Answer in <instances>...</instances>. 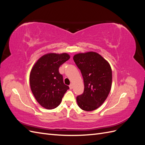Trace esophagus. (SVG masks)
<instances>
[{
	"label": "esophagus",
	"instance_id": "34e87169",
	"mask_svg": "<svg viewBox=\"0 0 145 145\" xmlns=\"http://www.w3.org/2000/svg\"><path fill=\"white\" fill-rule=\"evenodd\" d=\"M73 88V85H72V84H71L69 85V89H72Z\"/></svg>",
	"mask_w": 145,
	"mask_h": 145
}]
</instances>
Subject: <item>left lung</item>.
<instances>
[{"mask_svg":"<svg viewBox=\"0 0 145 145\" xmlns=\"http://www.w3.org/2000/svg\"><path fill=\"white\" fill-rule=\"evenodd\" d=\"M73 59L80 70L85 87L83 94L76 98L77 104L84 111L95 110L103 103L111 91V66L95 52L76 54Z\"/></svg>","mask_w":145,"mask_h":145,"instance_id":"8db88e82","label":"left lung"}]
</instances>
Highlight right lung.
Listing matches in <instances>:
<instances>
[{"instance_id": "add662e5", "label": "right lung", "mask_w": 145, "mask_h": 145, "mask_svg": "<svg viewBox=\"0 0 145 145\" xmlns=\"http://www.w3.org/2000/svg\"><path fill=\"white\" fill-rule=\"evenodd\" d=\"M69 56L67 53L47 54L39 59L31 71V89L37 102L47 109L57 107L69 86L64 84L59 68Z\"/></svg>"}]
</instances>
